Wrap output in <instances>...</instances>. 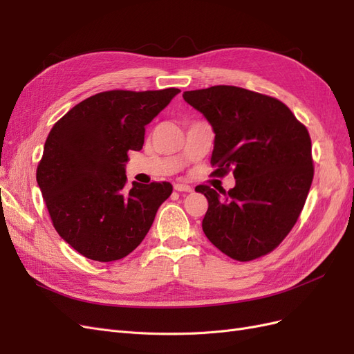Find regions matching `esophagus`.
I'll list each match as a JSON object with an SVG mask.
<instances>
[{
    "label": "esophagus",
    "instance_id": "34e87169",
    "mask_svg": "<svg viewBox=\"0 0 354 354\" xmlns=\"http://www.w3.org/2000/svg\"><path fill=\"white\" fill-rule=\"evenodd\" d=\"M174 190H177V192H186V194H190L192 187L189 185H185V183H174Z\"/></svg>",
    "mask_w": 354,
    "mask_h": 354
}]
</instances>
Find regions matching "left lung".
<instances>
[{"mask_svg": "<svg viewBox=\"0 0 354 354\" xmlns=\"http://www.w3.org/2000/svg\"><path fill=\"white\" fill-rule=\"evenodd\" d=\"M183 99L211 124L214 176L233 171L236 185L196 192L208 199L202 230L238 261L272 252L297 223L313 181L312 140L285 103L233 85L185 91Z\"/></svg>", "mask_w": 354, "mask_h": 354, "instance_id": "8db88e82", "label": "left lung"}]
</instances>
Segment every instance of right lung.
<instances>
[{
	"label": "right lung",
	"instance_id": "obj_1",
	"mask_svg": "<svg viewBox=\"0 0 354 354\" xmlns=\"http://www.w3.org/2000/svg\"><path fill=\"white\" fill-rule=\"evenodd\" d=\"M178 88L94 94L53 125L37 181L53 226L90 260H121L142 243L173 192L168 181L127 186L128 152Z\"/></svg>",
	"mask_w": 354,
	"mask_h": 354
}]
</instances>
